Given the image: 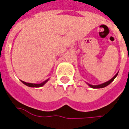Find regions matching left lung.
<instances>
[{"label":"left lung","mask_w":129,"mask_h":129,"mask_svg":"<svg viewBox=\"0 0 129 129\" xmlns=\"http://www.w3.org/2000/svg\"><path fill=\"white\" fill-rule=\"evenodd\" d=\"M117 76V74L113 78H111L110 81H107L106 83H104L103 84H101V85H89L91 87H92V88H102V87H106L107 85H108L110 83H112V82L114 81V79Z\"/></svg>","instance_id":"1"}]
</instances>
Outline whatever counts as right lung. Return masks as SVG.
<instances>
[{
	"label": "right lung",
	"instance_id": "obj_1",
	"mask_svg": "<svg viewBox=\"0 0 129 129\" xmlns=\"http://www.w3.org/2000/svg\"><path fill=\"white\" fill-rule=\"evenodd\" d=\"M22 81V83L23 84H25V85H27V86L28 87H42L43 86L44 84L48 81V80H46V81H44L43 83H42L40 84H35V83H25V82H24V81Z\"/></svg>",
	"mask_w": 129,
	"mask_h": 129
}]
</instances>
